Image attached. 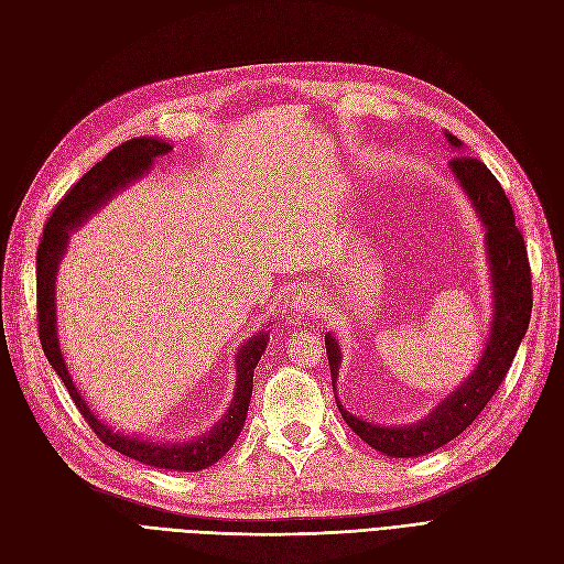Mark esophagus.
<instances>
[{
  "instance_id": "1",
  "label": "esophagus",
  "mask_w": 564,
  "mask_h": 564,
  "mask_svg": "<svg viewBox=\"0 0 564 564\" xmlns=\"http://www.w3.org/2000/svg\"><path fill=\"white\" fill-rule=\"evenodd\" d=\"M286 313L294 317V319L317 315V313H322V299L317 296V291H307L305 289V291H301V294H296L294 299L289 301Z\"/></svg>"
}]
</instances>
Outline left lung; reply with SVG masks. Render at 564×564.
I'll use <instances>...</instances> for the list:
<instances>
[{"label": "left lung", "instance_id": "obj_1", "mask_svg": "<svg viewBox=\"0 0 564 564\" xmlns=\"http://www.w3.org/2000/svg\"><path fill=\"white\" fill-rule=\"evenodd\" d=\"M445 140L455 151L464 153V156L451 159L448 167L464 191V196L469 198L480 226L485 228V251H488L492 284L490 334L485 338V347L474 373L459 387H455L453 394L445 397L430 415L413 424L384 426L366 422L349 413L336 394L338 411L349 430L387 457L426 455L467 430L499 390L503 376L509 373L520 340L528 334L532 315V275L528 247L520 230L516 228L513 207L507 193H503L488 167L467 156L464 144L455 134L445 132ZM324 345L328 366H332V384L336 390L343 352L334 334L324 336Z\"/></svg>", "mask_w": 564, "mask_h": 564}]
</instances>
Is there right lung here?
<instances>
[{"instance_id":"1","label":"right lung","mask_w":564,"mask_h":564,"mask_svg":"<svg viewBox=\"0 0 564 564\" xmlns=\"http://www.w3.org/2000/svg\"><path fill=\"white\" fill-rule=\"evenodd\" d=\"M167 151H172V147L167 144V140L161 138H134L130 142H123L121 147L111 149L100 163H95L65 193V198L55 205L51 219L46 221L44 238L36 249V317L39 338H42L48 364L61 376L69 390L72 401L102 443L130 459L149 464V467L167 471H200L219 462L242 432L249 411L251 387H254V368L270 340V332L261 328L254 338L240 345L236 357V392H232L228 411L209 432L191 441H151L142 436H130L100 420V415L90 411V405L82 397V390L72 380L61 349V340H57L55 282L57 268H61V261L67 254L72 230L84 226L88 217L105 207L116 193L128 188L132 182L142 180L144 174H149L153 161L165 156Z\"/></svg>"}]
</instances>
